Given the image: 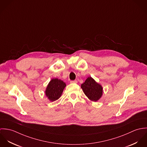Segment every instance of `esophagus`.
<instances>
[{
    "instance_id": "34e87169",
    "label": "esophagus",
    "mask_w": 147,
    "mask_h": 147,
    "mask_svg": "<svg viewBox=\"0 0 147 147\" xmlns=\"http://www.w3.org/2000/svg\"><path fill=\"white\" fill-rule=\"evenodd\" d=\"M77 80H71L70 81V83H77Z\"/></svg>"
}]
</instances>
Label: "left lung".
<instances>
[{
    "label": "left lung",
    "instance_id": "obj_1",
    "mask_svg": "<svg viewBox=\"0 0 147 147\" xmlns=\"http://www.w3.org/2000/svg\"><path fill=\"white\" fill-rule=\"evenodd\" d=\"M81 88L83 89L85 94L92 101H98L102 95V87L98 84L91 77L88 78L84 83L82 84Z\"/></svg>",
    "mask_w": 147,
    "mask_h": 147
}]
</instances>
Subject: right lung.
Segmentation results:
<instances>
[{
	"instance_id": "add662e5",
	"label": "right lung",
	"mask_w": 147,
	"mask_h": 147,
	"mask_svg": "<svg viewBox=\"0 0 147 147\" xmlns=\"http://www.w3.org/2000/svg\"><path fill=\"white\" fill-rule=\"evenodd\" d=\"M65 86L66 85L63 81L58 79H53L48 84L45 94L51 101H54L61 97Z\"/></svg>"
}]
</instances>
